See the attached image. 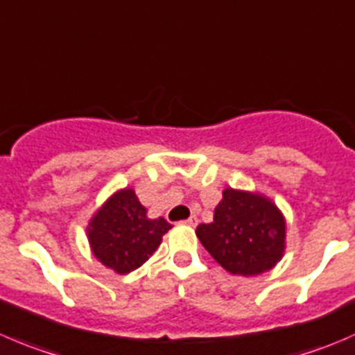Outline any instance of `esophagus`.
<instances>
[{"label":"esophagus","mask_w":355,"mask_h":355,"mask_svg":"<svg viewBox=\"0 0 355 355\" xmlns=\"http://www.w3.org/2000/svg\"><path fill=\"white\" fill-rule=\"evenodd\" d=\"M184 225H189V227H196L198 225V218H196V216H189L187 220H184Z\"/></svg>","instance_id":"esophagus-1"}]
</instances>
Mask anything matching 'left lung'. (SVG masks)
Returning a JSON list of instances; mask_svg holds the SVG:
<instances>
[{
	"mask_svg": "<svg viewBox=\"0 0 355 355\" xmlns=\"http://www.w3.org/2000/svg\"><path fill=\"white\" fill-rule=\"evenodd\" d=\"M202 246L234 276H258L274 269L286 250V218L260 192L227 187L211 223L196 229Z\"/></svg>",
	"mask_w": 355,
	"mask_h": 355,
	"instance_id": "left-lung-1",
	"label": "left lung"
}]
</instances>
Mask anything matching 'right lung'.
Instances as JSON below:
<instances>
[{
    "instance_id": "1",
    "label": "right lung",
    "mask_w": 355,
    "mask_h": 355,
    "mask_svg": "<svg viewBox=\"0 0 355 355\" xmlns=\"http://www.w3.org/2000/svg\"><path fill=\"white\" fill-rule=\"evenodd\" d=\"M170 229L163 216L149 218L135 191L125 187L109 196L92 215L86 236L95 258L125 276L153 257Z\"/></svg>"
}]
</instances>
